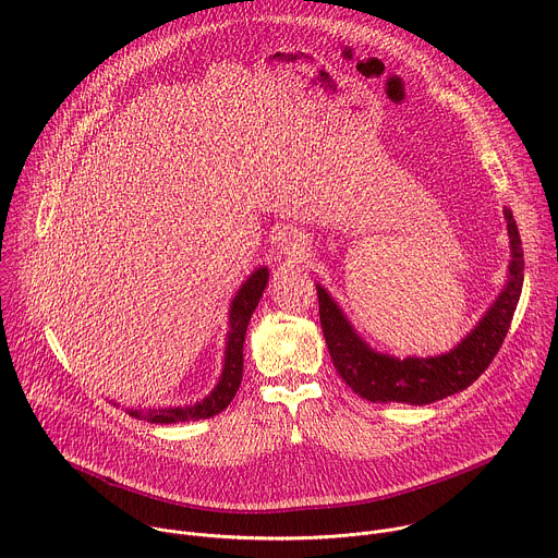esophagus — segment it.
Segmentation results:
<instances>
[{"label": "esophagus", "mask_w": 558, "mask_h": 558, "mask_svg": "<svg viewBox=\"0 0 558 558\" xmlns=\"http://www.w3.org/2000/svg\"><path fill=\"white\" fill-rule=\"evenodd\" d=\"M278 247L280 254L293 258V260H304L308 258V247H306V238L300 231H282L278 235Z\"/></svg>", "instance_id": "1"}]
</instances>
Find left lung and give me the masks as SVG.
<instances>
[{"label": "left lung", "mask_w": 558, "mask_h": 558, "mask_svg": "<svg viewBox=\"0 0 558 558\" xmlns=\"http://www.w3.org/2000/svg\"><path fill=\"white\" fill-rule=\"evenodd\" d=\"M504 211L512 247L510 280L497 302L484 315V320L450 353L407 360L375 353L355 336L331 295L323 287H317L320 325L329 355L340 377L360 397L368 402H402L413 407L430 404L468 388L490 366L508 336L523 287L521 235L512 211Z\"/></svg>", "instance_id": "1"}]
</instances>
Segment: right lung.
Segmentation results:
<instances>
[{"label": "right lung", "mask_w": 558, "mask_h": 558, "mask_svg": "<svg viewBox=\"0 0 558 558\" xmlns=\"http://www.w3.org/2000/svg\"><path fill=\"white\" fill-rule=\"evenodd\" d=\"M269 271L267 267L256 269L250 280L235 293L229 311V325L231 331L227 336V351H225V368L222 375L203 402L185 409H149V411H130L132 417L145 420L149 424H177V422H198L218 415L229 407L233 395L243 381V344L247 336V327L252 320V313L256 311L263 291L267 287Z\"/></svg>", "instance_id": "1"}]
</instances>
